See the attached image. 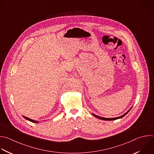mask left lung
Masks as SVG:
<instances>
[{"label":"left lung","instance_id":"obj_1","mask_svg":"<svg viewBox=\"0 0 154 154\" xmlns=\"http://www.w3.org/2000/svg\"><path fill=\"white\" fill-rule=\"evenodd\" d=\"M131 109H130L128 112H126L125 114H123V116H120V117H116V118H112V119H108V118L101 117H99V116H96L95 114H93V116H94L95 117H96V118H97V119H101V120H117V119H121V118L125 116H126V114L129 112V111L131 110Z\"/></svg>","mask_w":154,"mask_h":154}]
</instances>
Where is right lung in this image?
Returning <instances> with one entry per match:
<instances>
[{
    "instance_id": "add662e5",
    "label": "right lung",
    "mask_w": 154,
    "mask_h": 154,
    "mask_svg": "<svg viewBox=\"0 0 154 154\" xmlns=\"http://www.w3.org/2000/svg\"><path fill=\"white\" fill-rule=\"evenodd\" d=\"M23 117H24L25 119H26V120H29V121H30V122H33V123H38V122L35 121V120H32V119H29V118H28V117H26L23 116Z\"/></svg>"
}]
</instances>
